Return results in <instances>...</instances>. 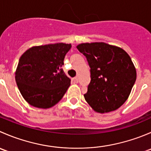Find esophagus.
<instances>
[{
	"instance_id": "34e87169",
	"label": "esophagus",
	"mask_w": 151,
	"mask_h": 151,
	"mask_svg": "<svg viewBox=\"0 0 151 151\" xmlns=\"http://www.w3.org/2000/svg\"><path fill=\"white\" fill-rule=\"evenodd\" d=\"M72 81L74 82V83H78V81H79L78 77H74V78H72Z\"/></svg>"
}]
</instances>
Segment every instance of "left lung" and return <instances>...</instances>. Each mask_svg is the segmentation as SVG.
<instances>
[{"label": "left lung", "instance_id": "obj_1", "mask_svg": "<svg viewBox=\"0 0 151 151\" xmlns=\"http://www.w3.org/2000/svg\"><path fill=\"white\" fill-rule=\"evenodd\" d=\"M77 48L91 68L85 99L96 112L116 110L129 98L136 81V68L130 56L121 47L104 42L80 44Z\"/></svg>", "mask_w": 151, "mask_h": 151}]
</instances>
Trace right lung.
I'll return each instance as SVG.
<instances>
[{"instance_id":"1","label":"right lung","mask_w":151,"mask_h":151,"mask_svg":"<svg viewBox=\"0 0 151 151\" xmlns=\"http://www.w3.org/2000/svg\"><path fill=\"white\" fill-rule=\"evenodd\" d=\"M71 44L34 46L20 57L15 80L24 99L41 109H49L63 98L71 80L62 69Z\"/></svg>"}]
</instances>
